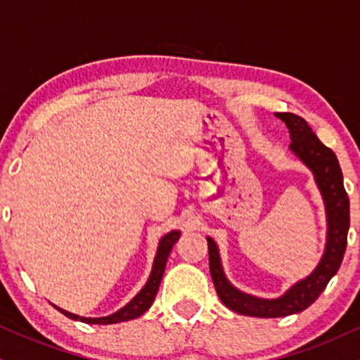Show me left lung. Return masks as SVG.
Instances as JSON below:
<instances>
[{
    "mask_svg": "<svg viewBox=\"0 0 360 360\" xmlns=\"http://www.w3.org/2000/svg\"><path fill=\"white\" fill-rule=\"evenodd\" d=\"M276 116L281 117L289 127L292 153L297 154V158L314 172L316 183L326 201L329 231H327L326 252L316 271L304 281L292 285L282 297L272 299V301L252 297V295L233 288L222 272L216 243L207 238L209 271H211L217 295L231 311L252 317H284L302 312L304 309L311 306L327 288L329 281L335 276L342 264L350 224L349 195L344 189L342 171H340L338 156L330 148L321 143L307 121L302 120L301 116L292 115V112H276Z\"/></svg>",
    "mask_w": 360,
    "mask_h": 360,
    "instance_id": "8db88e82",
    "label": "left lung"
}]
</instances>
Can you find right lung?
Wrapping results in <instances>:
<instances>
[{"label": "right lung", "mask_w": 360, "mask_h": 360, "mask_svg": "<svg viewBox=\"0 0 360 360\" xmlns=\"http://www.w3.org/2000/svg\"><path fill=\"white\" fill-rule=\"evenodd\" d=\"M177 239H179V231H171L169 234H166L165 238L161 239V243H159V248H158L156 259H154V266H153L151 276H149L148 284L144 285L143 289H141V292L136 295L133 301L127 304V306L122 307L121 311H117V312L112 314V316L98 317V319H89V317L75 316V314L63 311V309H59V307H56V309L61 314H65L66 317H70V319L86 322V324H116V322L131 321V319H136V317L143 316V314L146 312L149 307H151L154 297H156L159 284H161L162 274H165V269H166L167 257H169L172 244H174Z\"/></svg>", "instance_id": "obj_1"}]
</instances>
